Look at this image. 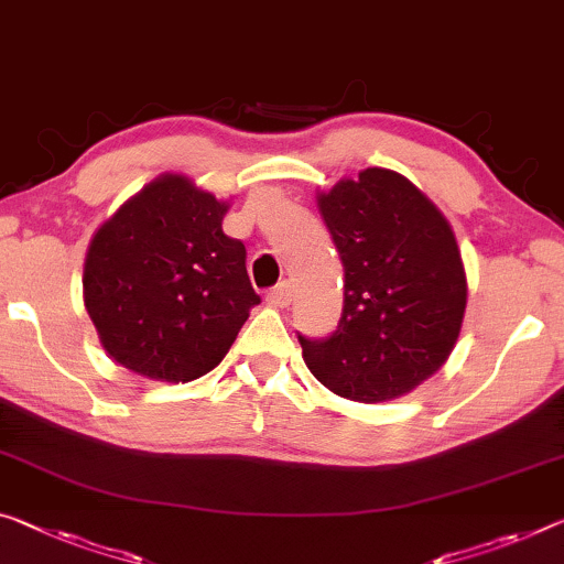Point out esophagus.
<instances>
[{
	"instance_id": "esophagus-1",
	"label": "esophagus",
	"mask_w": 564,
	"mask_h": 564,
	"mask_svg": "<svg viewBox=\"0 0 564 564\" xmlns=\"http://www.w3.org/2000/svg\"><path fill=\"white\" fill-rule=\"evenodd\" d=\"M267 302H270L272 307H288L292 302V288L288 282H280L276 288L267 292Z\"/></svg>"
}]
</instances>
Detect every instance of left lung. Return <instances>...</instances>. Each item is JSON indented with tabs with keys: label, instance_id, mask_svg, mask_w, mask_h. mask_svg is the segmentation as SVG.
<instances>
[{
	"label": "left lung",
	"instance_id": "1",
	"mask_svg": "<svg viewBox=\"0 0 564 564\" xmlns=\"http://www.w3.org/2000/svg\"><path fill=\"white\" fill-rule=\"evenodd\" d=\"M345 270L337 330L300 335L307 368L358 403L393 401L431 378L462 333L466 272L452 224L401 173L366 169L317 196Z\"/></svg>",
	"mask_w": 564,
	"mask_h": 564
}]
</instances>
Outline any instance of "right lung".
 <instances>
[{
	"instance_id": "right-lung-1",
	"label": "right lung",
	"mask_w": 564,
	"mask_h": 564,
	"mask_svg": "<svg viewBox=\"0 0 564 564\" xmlns=\"http://www.w3.org/2000/svg\"><path fill=\"white\" fill-rule=\"evenodd\" d=\"M229 204L181 173H161L95 231L85 310L120 366L188 383L219 366L259 305L247 249L224 234Z\"/></svg>"
}]
</instances>
